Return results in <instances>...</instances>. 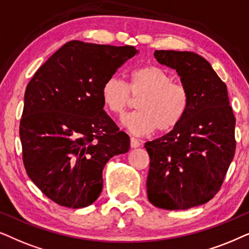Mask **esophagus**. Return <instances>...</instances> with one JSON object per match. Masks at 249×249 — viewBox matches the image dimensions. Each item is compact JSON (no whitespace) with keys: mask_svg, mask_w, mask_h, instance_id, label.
<instances>
[{"mask_svg":"<svg viewBox=\"0 0 249 249\" xmlns=\"http://www.w3.org/2000/svg\"><path fill=\"white\" fill-rule=\"evenodd\" d=\"M130 144H131V148L140 147V142H139V140H137V139H135V138H131Z\"/></svg>","mask_w":249,"mask_h":249,"instance_id":"1","label":"esophagus"}]
</instances>
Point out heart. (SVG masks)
I'll use <instances>...</instances> for the list:
<instances>
[{
    "label": "heart",
    "instance_id": "b5f03b06",
    "mask_svg": "<svg viewBox=\"0 0 249 249\" xmlns=\"http://www.w3.org/2000/svg\"><path fill=\"white\" fill-rule=\"evenodd\" d=\"M100 94L102 104L115 115L123 114L132 98H140L138 111L122 117V124L137 135L173 131L183 121L190 102L187 86L173 82L170 72L156 65L135 69L128 84L118 76H110L102 84Z\"/></svg>",
    "mask_w": 249,
    "mask_h": 249
}]
</instances>
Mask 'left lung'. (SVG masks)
<instances>
[{
  "mask_svg": "<svg viewBox=\"0 0 249 249\" xmlns=\"http://www.w3.org/2000/svg\"><path fill=\"white\" fill-rule=\"evenodd\" d=\"M154 55L177 71L190 102L173 131L145 142L148 199L163 210H188L210 201L220 190L236 150V118L227 85L206 59L172 50H156Z\"/></svg>",
  "mask_w": 249,
  "mask_h": 249,
  "instance_id": "8db88e82",
  "label": "left lung"
}]
</instances>
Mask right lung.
<instances>
[{
	"mask_svg": "<svg viewBox=\"0 0 249 249\" xmlns=\"http://www.w3.org/2000/svg\"><path fill=\"white\" fill-rule=\"evenodd\" d=\"M139 51L134 46L71 41L37 69L25 92L19 127L28 177L69 208L94 203L102 171L130 149V138L106 114L101 86Z\"/></svg>",
	"mask_w": 249,
	"mask_h": 249,
	"instance_id": "1",
	"label": "right lung"
}]
</instances>
